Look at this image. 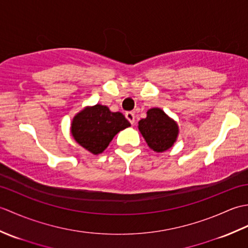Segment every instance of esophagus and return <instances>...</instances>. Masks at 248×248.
I'll use <instances>...</instances> for the list:
<instances>
[{"instance_id": "esophagus-1", "label": "esophagus", "mask_w": 248, "mask_h": 248, "mask_svg": "<svg viewBox=\"0 0 248 248\" xmlns=\"http://www.w3.org/2000/svg\"><path fill=\"white\" fill-rule=\"evenodd\" d=\"M125 118H127L131 124H134V121H135V116L133 112H127L125 113Z\"/></svg>"}]
</instances>
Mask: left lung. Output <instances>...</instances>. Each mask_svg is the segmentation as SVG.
<instances>
[{
    "label": "left lung",
    "instance_id": "obj_1",
    "mask_svg": "<svg viewBox=\"0 0 248 248\" xmlns=\"http://www.w3.org/2000/svg\"><path fill=\"white\" fill-rule=\"evenodd\" d=\"M139 130L146 143L155 152H164L176 143L178 124L160 108L147 110V117L139 121Z\"/></svg>",
    "mask_w": 248,
    "mask_h": 248
}]
</instances>
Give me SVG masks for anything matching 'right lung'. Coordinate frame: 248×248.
<instances>
[{"label": "right lung", "mask_w": 248, "mask_h": 248, "mask_svg": "<svg viewBox=\"0 0 248 248\" xmlns=\"http://www.w3.org/2000/svg\"><path fill=\"white\" fill-rule=\"evenodd\" d=\"M130 125L120 112L96 104L84 108L73 117L70 132L78 145L97 155L108 148L116 134Z\"/></svg>", "instance_id": "add662e5"}]
</instances>
